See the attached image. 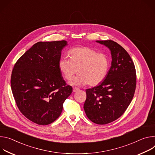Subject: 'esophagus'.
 <instances>
[{"label":"esophagus","mask_w":155,"mask_h":155,"mask_svg":"<svg viewBox=\"0 0 155 155\" xmlns=\"http://www.w3.org/2000/svg\"><path fill=\"white\" fill-rule=\"evenodd\" d=\"M79 88L78 87H73V92H77L78 91H79Z\"/></svg>","instance_id":"34e87169"}]
</instances>
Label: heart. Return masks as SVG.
Segmentation results:
<instances>
[{
	"instance_id": "obj_1",
	"label": "heart",
	"mask_w": 155,
	"mask_h": 155,
	"mask_svg": "<svg viewBox=\"0 0 155 155\" xmlns=\"http://www.w3.org/2000/svg\"><path fill=\"white\" fill-rule=\"evenodd\" d=\"M70 58H61L58 63L59 70L66 80L71 79L72 84L90 86L99 85L106 78L110 66L108 56L87 47H74L69 52Z\"/></svg>"
}]
</instances>
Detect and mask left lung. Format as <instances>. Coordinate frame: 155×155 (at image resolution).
<instances>
[{"label":"left lung","instance_id":"left-lung-1","mask_svg":"<svg viewBox=\"0 0 155 155\" xmlns=\"http://www.w3.org/2000/svg\"><path fill=\"white\" fill-rule=\"evenodd\" d=\"M111 51L112 61L108 74L97 86L88 89L84 109L97 124H107L121 116L133 98L136 87L134 63L126 50L117 42L97 41Z\"/></svg>","mask_w":155,"mask_h":155}]
</instances>
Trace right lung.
<instances>
[{
	"instance_id": "add662e5",
	"label": "right lung",
	"mask_w": 155,
	"mask_h": 155,
	"mask_svg": "<svg viewBox=\"0 0 155 155\" xmlns=\"http://www.w3.org/2000/svg\"><path fill=\"white\" fill-rule=\"evenodd\" d=\"M66 41L34 44L14 65L11 88L17 107L29 120L39 125L55 121L73 91L59 70Z\"/></svg>"
}]
</instances>
